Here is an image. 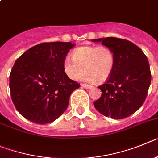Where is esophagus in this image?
<instances>
[{
	"mask_svg": "<svg viewBox=\"0 0 158 158\" xmlns=\"http://www.w3.org/2000/svg\"><path fill=\"white\" fill-rule=\"evenodd\" d=\"M81 86L85 89H90L92 88V86H89V85H86V84H81Z\"/></svg>",
	"mask_w": 158,
	"mask_h": 158,
	"instance_id": "1",
	"label": "esophagus"
}]
</instances>
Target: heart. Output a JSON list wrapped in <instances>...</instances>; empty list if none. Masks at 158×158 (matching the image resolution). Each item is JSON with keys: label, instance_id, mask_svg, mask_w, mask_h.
Listing matches in <instances>:
<instances>
[{"label": "heart", "instance_id": "obj_1", "mask_svg": "<svg viewBox=\"0 0 158 158\" xmlns=\"http://www.w3.org/2000/svg\"><path fill=\"white\" fill-rule=\"evenodd\" d=\"M115 67V56L110 48L102 46H81L72 52V58L67 57L64 61V70L68 77L77 80L81 78L87 82H103L113 73Z\"/></svg>", "mask_w": 158, "mask_h": 158}]
</instances>
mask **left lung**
<instances>
[{"label":"left lung","mask_w":158,"mask_h":158,"mask_svg":"<svg viewBox=\"0 0 158 158\" xmlns=\"http://www.w3.org/2000/svg\"><path fill=\"white\" fill-rule=\"evenodd\" d=\"M113 50L115 67L107 82L98 86L102 96L94 102L95 109L113 119H124L143 106L151 82L148 60L131 42L108 37L93 39Z\"/></svg>","instance_id":"left-lung-1"}]
</instances>
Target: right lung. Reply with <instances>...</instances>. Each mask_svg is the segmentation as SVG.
I'll list each match as a JSON object with an SVG mask.
<instances>
[{"label":"right lung","instance_id":"1","mask_svg":"<svg viewBox=\"0 0 158 158\" xmlns=\"http://www.w3.org/2000/svg\"><path fill=\"white\" fill-rule=\"evenodd\" d=\"M75 44L44 42L15 60L9 76L11 97L17 111L30 121H54L69 106L70 95L80 86L64 70L66 55Z\"/></svg>","mask_w":158,"mask_h":158}]
</instances>
